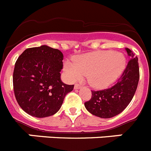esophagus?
I'll list each match as a JSON object with an SVG mask.
<instances>
[{"instance_id":"esophagus-1","label":"esophagus","mask_w":151,"mask_h":151,"mask_svg":"<svg viewBox=\"0 0 151 151\" xmlns=\"http://www.w3.org/2000/svg\"><path fill=\"white\" fill-rule=\"evenodd\" d=\"M80 88H82V85H79V84H76L74 86L75 89H78Z\"/></svg>"}]
</instances>
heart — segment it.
Instances as JSON below:
<instances>
[{
    "label": "heart",
    "mask_w": 151,
    "mask_h": 151,
    "mask_svg": "<svg viewBox=\"0 0 151 151\" xmlns=\"http://www.w3.org/2000/svg\"><path fill=\"white\" fill-rule=\"evenodd\" d=\"M126 65L125 56L113 50H101L83 54L74 63L66 62L63 70L69 80L75 82L87 76L93 87L106 88L120 76Z\"/></svg>",
    "instance_id": "b5f03b06"
}]
</instances>
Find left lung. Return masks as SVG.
<instances>
[{"label": "left lung", "mask_w": 151, "mask_h": 151, "mask_svg": "<svg viewBox=\"0 0 151 151\" xmlns=\"http://www.w3.org/2000/svg\"><path fill=\"white\" fill-rule=\"evenodd\" d=\"M126 51L131 59L116 83L109 88L91 91V98L85 103L92 115L111 118L123 111L132 100L139 81V66L133 51L129 48Z\"/></svg>", "instance_id": "left-lung-1"}]
</instances>
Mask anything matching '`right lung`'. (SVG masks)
I'll list each match as a JSON object with an SVG mask.
<instances>
[{
	"instance_id": "1",
	"label": "right lung",
	"mask_w": 151,
	"mask_h": 151,
	"mask_svg": "<svg viewBox=\"0 0 151 151\" xmlns=\"http://www.w3.org/2000/svg\"><path fill=\"white\" fill-rule=\"evenodd\" d=\"M63 55L46 45L27 48L18 57L13 70V91L24 111L38 118L50 116L60 109L74 85L60 79Z\"/></svg>"
}]
</instances>
